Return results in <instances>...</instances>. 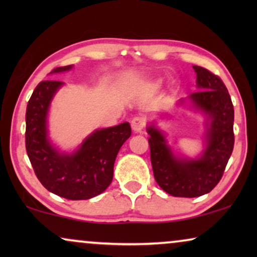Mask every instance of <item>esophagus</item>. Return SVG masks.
<instances>
[{
  "label": "esophagus",
  "mask_w": 257,
  "mask_h": 257,
  "mask_svg": "<svg viewBox=\"0 0 257 257\" xmlns=\"http://www.w3.org/2000/svg\"><path fill=\"white\" fill-rule=\"evenodd\" d=\"M145 125H146V120L145 118L143 117H135L131 121L132 130L135 132H142L143 130L145 128Z\"/></svg>",
  "instance_id": "1"
}]
</instances>
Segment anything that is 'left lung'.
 Returning <instances> with one entry per match:
<instances>
[{"instance_id":"left-lung-1","label":"left lung","mask_w":257,"mask_h":257,"mask_svg":"<svg viewBox=\"0 0 257 257\" xmlns=\"http://www.w3.org/2000/svg\"><path fill=\"white\" fill-rule=\"evenodd\" d=\"M193 69L200 91L191 93L188 99L208 121L201 157H177L156 126L147 127L154 179L168 194L181 198H195L212 191L222 178L234 149V106L226 85L207 69L196 65Z\"/></svg>"}]
</instances>
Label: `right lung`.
I'll return each mask as SVG.
<instances>
[{
    "instance_id": "1",
    "label": "right lung",
    "mask_w": 257,
    "mask_h": 257,
    "mask_svg": "<svg viewBox=\"0 0 257 257\" xmlns=\"http://www.w3.org/2000/svg\"><path fill=\"white\" fill-rule=\"evenodd\" d=\"M71 68L59 66L50 73ZM62 85L58 80H43L35 87L27 105V153L37 179L49 192L68 200H87L110 186L115 157L131 136V126L125 121L96 130L73 153H59L48 138L47 118L51 99Z\"/></svg>"
}]
</instances>
